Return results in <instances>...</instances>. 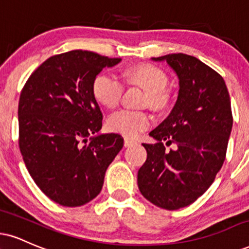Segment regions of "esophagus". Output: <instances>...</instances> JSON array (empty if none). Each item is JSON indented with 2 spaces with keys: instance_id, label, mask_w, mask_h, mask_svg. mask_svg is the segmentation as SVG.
<instances>
[{
  "instance_id": "1",
  "label": "esophagus",
  "mask_w": 249,
  "mask_h": 249,
  "mask_svg": "<svg viewBox=\"0 0 249 249\" xmlns=\"http://www.w3.org/2000/svg\"><path fill=\"white\" fill-rule=\"evenodd\" d=\"M137 142H134L132 139H128V138H125L124 139V146L125 147H130V146H133L136 145Z\"/></svg>"
}]
</instances>
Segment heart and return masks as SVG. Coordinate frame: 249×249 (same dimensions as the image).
Masks as SVG:
<instances>
[{"label":"heart","mask_w":249,"mask_h":249,"mask_svg":"<svg viewBox=\"0 0 249 249\" xmlns=\"http://www.w3.org/2000/svg\"><path fill=\"white\" fill-rule=\"evenodd\" d=\"M124 77L127 82L146 90V103L151 107L162 109L168 104L169 94L166 90L168 76L160 67L151 64L138 65L125 71ZM123 90L124 86L121 80L109 71H101L92 81V95L103 107H115L121 100ZM151 123L152 118L147 112L122 109L109 116L107 127L110 132L136 138L148 128Z\"/></svg>","instance_id":"1"}]
</instances>
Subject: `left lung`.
<instances>
[{"label":"left lung","instance_id":"left-lung-1","mask_svg":"<svg viewBox=\"0 0 249 249\" xmlns=\"http://www.w3.org/2000/svg\"><path fill=\"white\" fill-rule=\"evenodd\" d=\"M166 61L178 77V96L164 121L149 133L157 142L142 143L147 159L138 170V187L159 208L190 205L213 183L223 166L233 117L225 81L195 56L174 53ZM175 143L165 151L163 142Z\"/></svg>","mask_w":249,"mask_h":249}]
</instances>
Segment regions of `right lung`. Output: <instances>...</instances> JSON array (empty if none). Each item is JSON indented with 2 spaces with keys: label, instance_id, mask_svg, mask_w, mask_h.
Returning <instances> with one entry per match:
<instances>
[{
  "label": "right lung",
  "instance_id": "add662e5",
  "mask_svg": "<svg viewBox=\"0 0 249 249\" xmlns=\"http://www.w3.org/2000/svg\"><path fill=\"white\" fill-rule=\"evenodd\" d=\"M121 61L82 50L53 55L20 92L24 163L39 189L60 205L73 208L94 199L124 145L119 134L100 133L103 116L91 91L95 76Z\"/></svg>",
  "mask_w": 249,
  "mask_h": 249
}]
</instances>
